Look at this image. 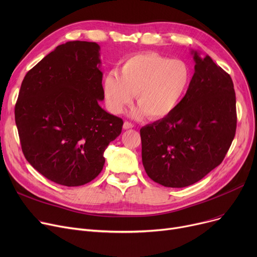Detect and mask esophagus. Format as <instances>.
I'll return each instance as SVG.
<instances>
[{"label":"esophagus","instance_id":"1","mask_svg":"<svg viewBox=\"0 0 257 257\" xmlns=\"http://www.w3.org/2000/svg\"><path fill=\"white\" fill-rule=\"evenodd\" d=\"M123 128L125 129V130H128V129H131V128H133V125L130 123V121H125L124 123V125H123Z\"/></svg>","mask_w":257,"mask_h":257}]
</instances>
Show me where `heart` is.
Instances as JSON below:
<instances>
[{
  "label": "heart",
  "mask_w": 257,
  "mask_h": 257,
  "mask_svg": "<svg viewBox=\"0 0 257 257\" xmlns=\"http://www.w3.org/2000/svg\"><path fill=\"white\" fill-rule=\"evenodd\" d=\"M103 79V93L111 112L120 113L134 96L141 107L138 113L152 118L164 117L180 103L190 86L192 73L185 62L154 52L139 54L126 60L119 70Z\"/></svg>",
  "instance_id": "1"
}]
</instances>
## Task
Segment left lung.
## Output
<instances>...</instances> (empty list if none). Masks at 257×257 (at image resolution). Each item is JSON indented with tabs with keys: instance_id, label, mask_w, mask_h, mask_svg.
<instances>
[{
	"instance_id": "left-lung-1",
	"label": "left lung",
	"mask_w": 257,
	"mask_h": 257,
	"mask_svg": "<svg viewBox=\"0 0 257 257\" xmlns=\"http://www.w3.org/2000/svg\"><path fill=\"white\" fill-rule=\"evenodd\" d=\"M194 55L195 73L175 109L141 129L142 159L153 181L192 185L217 168L235 136V92L230 75L206 55Z\"/></svg>"
}]
</instances>
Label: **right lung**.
<instances>
[{"label": "right lung", "mask_w": 257, "mask_h": 257, "mask_svg": "<svg viewBox=\"0 0 257 257\" xmlns=\"http://www.w3.org/2000/svg\"><path fill=\"white\" fill-rule=\"evenodd\" d=\"M96 43L67 42L26 74L15 108L22 151L47 179L65 186L96 178L123 119L106 112Z\"/></svg>", "instance_id": "obj_1"}]
</instances>
